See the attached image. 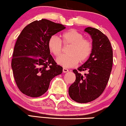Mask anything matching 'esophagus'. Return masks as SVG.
Segmentation results:
<instances>
[{"label": "esophagus", "mask_w": 126, "mask_h": 126, "mask_svg": "<svg viewBox=\"0 0 126 126\" xmlns=\"http://www.w3.org/2000/svg\"><path fill=\"white\" fill-rule=\"evenodd\" d=\"M63 72L64 73H67V72H68V69H66V68H63Z\"/></svg>", "instance_id": "esophagus-1"}]
</instances>
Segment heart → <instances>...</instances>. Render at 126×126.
Listing matches in <instances>:
<instances>
[{"mask_svg":"<svg viewBox=\"0 0 126 126\" xmlns=\"http://www.w3.org/2000/svg\"><path fill=\"white\" fill-rule=\"evenodd\" d=\"M62 42L56 36H52L48 41L50 52L56 57L62 54L63 45H71L68 48V55L61 56L57 60L60 65L64 68H71L76 65L79 62H85L90 57L93 50L91 41L84 38V36L75 29H70L62 35Z\"/></svg>","mask_w":126,"mask_h":126,"instance_id":"obj_1","label":"heart"}]
</instances>
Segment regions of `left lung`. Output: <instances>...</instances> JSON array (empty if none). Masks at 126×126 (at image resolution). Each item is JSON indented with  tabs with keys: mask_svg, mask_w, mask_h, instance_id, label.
I'll list each match as a JSON object with an SVG mask.
<instances>
[{
	"mask_svg": "<svg viewBox=\"0 0 126 126\" xmlns=\"http://www.w3.org/2000/svg\"><path fill=\"white\" fill-rule=\"evenodd\" d=\"M91 36L93 50L88 60L73 71L76 80L69 87L72 100L80 103L95 100L102 94L109 80L113 66V50L106 35L96 28L84 30ZM85 71L84 75L80 72Z\"/></svg>",
	"mask_w": 126,
	"mask_h": 126,
	"instance_id": "1",
	"label": "left lung"
}]
</instances>
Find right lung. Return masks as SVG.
<instances>
[{"label": "right lung", "mask_w": 126, "mask_h": 126, "mask_svg": "<svg viewBox=\"0 0 126 126\" xmlns=\"http://www.w3.org/2000/svg\"><path fill=\"white\" fill-rule=\"evenodd\" d=\"M63 24L46 19L27 25L18 36L14 47L12 68L15 82L23 94L38 97L47 91L51 80L62 74L50 53V37L65 29Z\"/></svg>", "instance_id": "add662e5"}]
</instances>
